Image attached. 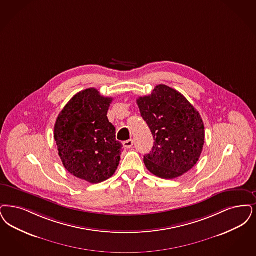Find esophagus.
Returning <instances> with one entry per match:
<instances>
[{"label": "esophagus", "instance_id": "1", "mask_svg": "<svg viewBox=\"0 0 256 256\" xmlns=\"http://www.w3.org/2000/svg\"><path fill=\"white\" fill-rule=\"evenodd\" d=\"M124 146L126 148H132L133 146V140L132 139H130V140H126V141H124L123 143Z\"/></svg>", "mask_w": 256, "mask_h": 256}]
</instances>
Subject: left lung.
<instances>
[{"label":"left lung","mask_w":256,"mask_h":256,"mask_svg":"<svg viewBox=\"0 0 256 256\" xmlns=\"http://www.w3.org/2000/svg\"><path fill=\"white\" fill-rule=\"evenodd\" d=\"M141 116L154 138L152 150L144 156L152 174L174 179L194 166L204 143L203 120L180 92L159 84L137 100Z\"/></svg>","instance_id":"1"}]
</instances>
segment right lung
Returning <instances> with one entry per match:
<instances>
[{
	"label": "right lung",
	"mask_w": 256,
	"mask_h": 256,
	"mask_svg": "<svg viewBox=\"0 0 256 256\" xmlns=\"http://www.w3.org/2000/svg\"><path fill=\"white\" fill-rule=\"evenodd\" d=\"M112 98L95 88L77 93L62 108L54 126V139L66 170L92 184L115 174L123 144L108 119Z\"/></svg>",
	"instance_id": "add662e5"
}]
</instances>
